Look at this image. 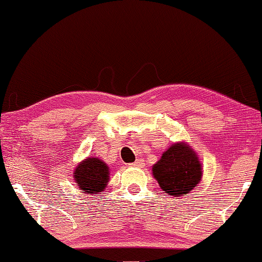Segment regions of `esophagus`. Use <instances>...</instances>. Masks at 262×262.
<instances>
[{"instance_id": "esophagus-1", "label": "esophagus", "mask_w": 262, "mask_h": 262, "mask_svg": "<svg viewBox=\"0 0 262 262\" xmlns=\"http://www.w3.org/2000/svg\"><path fill=\"white\" fill-rule=\"evenodd\" d=\"M131 167H143V161L141 160V159H138V160H136L135 162H132L130 164Z\"/></svg>"}]
</instances>
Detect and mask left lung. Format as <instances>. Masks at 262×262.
Masks as SVG:
<instances>
[{
    "label": "left lung",
    "instance_id": "8db88e82",
    "mask_svg": "<svg viewBox=\"0 0 262 262\" xmlns=\"http://www.w3.org/2000/svg\"><path fill=\"white\" fill-rule=\"evenodd\" d=\"M151 171L162 191L173 198L191 192L201 182L203 172L198 154L185 142L171 144L160 160L152 165Z\"/></svg>",
    "mask_w": 262,
    "mask_h": 262
}]
</instances>
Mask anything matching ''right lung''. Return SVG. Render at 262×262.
<instances>
[{"label":"right lung","instance_id":"obj_1","mask_svg":"<svg viewBox=\"0 0 262 262\" xmlns=\"http://www.w3.org/2000/svg\"><path fill=\"white\" fill-rule=\"evenodd\" d=\"M110 167L98 158L81 160L73 171V178L78 188L84 193H101L110 183Z\"/></svg>","mask_w":262,"mask_h":262}]
</instances>
